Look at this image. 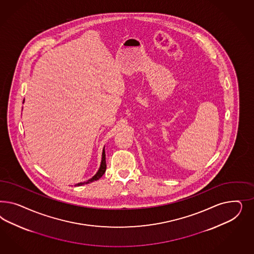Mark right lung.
<instances>
[{"mask_svg": "<svg viewBox=\"0 0 254 254\" xmlns=\"http://www.w3.org/2000/svg\"><path fill=\"white\" fill-rule=\"evenodd\" d=\"M106 155H105V150H104V148H103V152H102V158H101V163H100V169L98 170V172L93 176L91 179H89V180H87L86 182H84V183H80V184H77L75 185V186H81V185H87V184H89V183H92L94 181H98L100 177H102V175L105 173V171H106V167H107V165H106Z\"/></svg>", "mask_w": 254, "mask_h": 254, "instance_id": "add662e5", "label": "right lung"}]
</instances>
